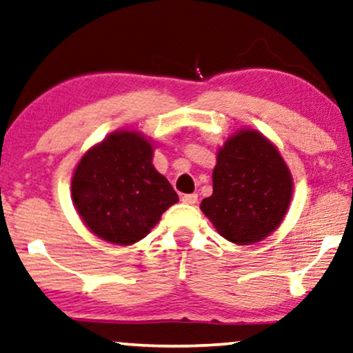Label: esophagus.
Segmentation results:
<instances>
[{
	"instance_id": "34e87169",
	"label": "esophagus",
	"mask_w": 353,
	"mask_h": 353,
	"mask_svg": "<svg viewBox=\"0 0 353 353\" xmlns=\"http://www.w3.org/2000/svg\"><path fill=\"white\" fill-rule=\"evenodd\" d=\"M181 201L185 204H196L198 203V194H183L181 196Z\"/></svg>"
}]
</instances>
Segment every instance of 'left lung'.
<instances>
[{
  "label": "left lung",
  "instance_id": "1",
  "mask_svg": "<svg viewBox=\"0 0 353 353\" xmlns=\"http://www.w3.org/2000/svg\"><path fill=\"white\" fill-rule=\"evenodd\" d=\"M212 188L201 203L205 217L225 240L253 245L281 225L294 181L271 141L254 130H241L219 149Z\"/></svg>",
  "mask_w": 353,
  "mask_h": 353
}]
</instances>
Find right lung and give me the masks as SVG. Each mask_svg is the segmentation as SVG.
Listing matches in <instances>:
<instances>
[{"label":"right lung","mask_w":353,"mask_h":353,"mask_svg":"<svg viewBox=\"0 0 353 353\" xmlns=\"http://www.w3.org/2000/svg\"><path fill=\"white\" fill-rule=\"evenodd\" d=\"M154 149L136 131H117L82 155L71 181L72 203L90 232L132 245L157 225L178 194L152 165Z\"/></svg>","instance_id":"right-lung-1"}]
</instances>
